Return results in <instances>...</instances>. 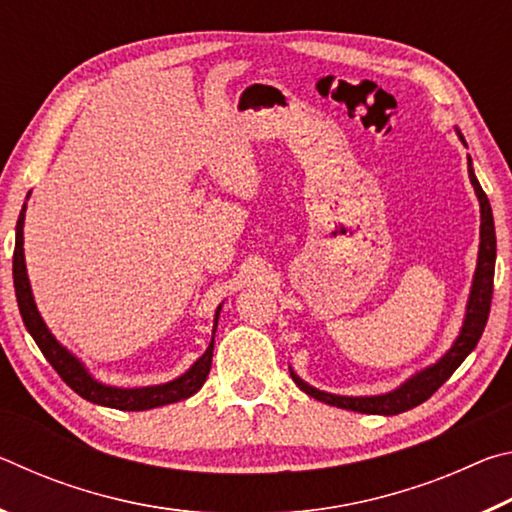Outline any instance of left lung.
<instances>
[{"label": "left lung", "mask_w": 512, "mask_h": 512, "mask_svg": "<svg viewBox=\"0 0 512 512\" xmlns=\"http://www.w3.org/2000/svg\"><path fill=\"white\" fill-rule=\"evenodd\" d=\"M456 135L461 137V142L465 144L458 128H456ZM467 171H470V183L474 187V194L479 198V207H481L479 255H476V268L472 277L470 296H467L461 332H458V336L454 339L452 348H449L436 363L413 372V375L406 381H402L400 386L381 395H336V393L320 391V388L307 384L305 379H300L296 372H293V368H289L291 377L298 384L300 391H305L309 397H314L318 402L339 406V409L368 413V415H397L413 409V406L422 404L424 400H429V397L454 375V370L461 366L467 354L476 348V343L481 339L485 323H488V314H490L492 280H495V259H497V237H495L492 207H490L488 196H485V192L479 185V180L474 176L472 158H467Z\"/></svg>", "instance_id": "8db88e82"}]
</instances>
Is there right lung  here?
Returning a JSON list of instances; mask_svg holds the SVG:
<instances>
[{
	"mask_svg": "<svg viewBox=\"0 0 512 512\" xmlns=\"http://www.w3.org/2000/svg\"><path fill=\"white\" fill-rule=\"evenodd\" d=\"M24 214H27V203L22 205L20 219H17V225H15L13 284H15L17 307H20L24 327H27V332L33 336V341H36L40 352L45 354V359L54 366L60 379H63L76 395H81L83 400L99 406H108V409H119V411L158 409V406H164V404L187 400V397H192L194 393L201 391V386L205 384V379L210 375V368H212L214 334H216V325H219V314H221L223 302L214 311L210 345H207V350L183 372V375L155 386L124 388V386L103 384V381H99L88 368H85V363L76 357V354L69 352L65 345L51 334V329L40 316L36 300H33L31 282L27 275V262H24Z\"/></svg>",
	"mask_w": 512,
	"mask_h": 512,
	"instance_id": "add662e5",
	"label": "right lung"
}]
</instances>
